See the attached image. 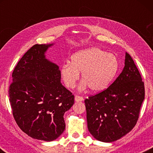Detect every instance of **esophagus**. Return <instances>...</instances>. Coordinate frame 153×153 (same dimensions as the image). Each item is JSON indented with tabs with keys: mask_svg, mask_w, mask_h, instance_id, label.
Wrapping results in <instances>:
<instances>
[{
	"mask_svg": "<svg viewBox=\"0 0 153 153\" xmlns=\"http://www.w3.org/2000/svg\"><path fill=\"white\" fill-rule=\"evenodd\" d=\"M75 100H76V102L83 101V100H84V98H83L82 97H80V96L76 95L75 96Z\"/></svg>",
	"mask_w": 153,
	"mask_h": 153,
	"instance_id": "1",
	"label": "esophagus"
}]
</instances>
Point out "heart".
Instances as JSON below:
<instances>
[{
  "instance_id": "1",
  "label": "heart",
  "mask_w": 153,
  "mask_h": 153,
  "mask_svg": "<svg viewBox=\"0 0 153 153\" xmlns=\"http://www.w3.org/2000/svg\"><path fill=\"white\" fill-rule=\"evenodd\" d=\"M119 61L117 56L99 48L79 51L71 56V64L61 66V74L65 86L74 88L82 74L79 90L88 86L92 91L99 92L109 86L117 74Z\"/></svg>"
}]
</instances>
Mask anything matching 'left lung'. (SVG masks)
<instances>
[{"mask_svg":"<svg viewBox=\"0 0 153 153\" xmlns=\"http://www.w3.org/2000/svg\"><path fill=\"white\" fill-rule=\"evenodd\" d=\"M142 79L132 58L126 53L125 66L115 81L84 100L88 128L94 138L114 142L134 128L144 99Z\"/></svg>","mask_w":153,"mask_h":153,"instance_id":"obj_1","label":"left lung"}]
</instances>
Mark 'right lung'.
<instances>
[{
	"label": "right lung",
	"mask_w": 153,
	"mask_h": 153,
	"mask_svg": "<svg viewBox=\"0 0 153 153\" xmlns=\"http://www.w3.org/2000/svg\"><path fill=\"white\" fill-rule=\"evenodd\" d=\"M53 45H35L24 54L13 72L9 90L19 128L33 138L47 142L63 132V115L74 104V96L61 83L59 66L45 57Z\"/></svg>",
	"instance_id": "add662e5"
}]
</instances>
